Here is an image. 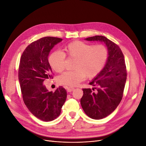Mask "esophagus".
I'll list each match as a JSON object with an SVG mask.
<instances>
[{
  "label": "esophagus",
  "mask_w": 146,
  "mask_h": 146,
  "mask_svg": "<svg viewBox=\"0 0 146 146\" xmlns=\"http://www.w3.org/2000/svg\"><path fill=\"white\" fill-rule=\"evenodd\" d=\"M74 90V88H73V87H68L67 88V91L69 92H72Z\"/></svg>",
  "instance_id": "34e87169"
}]
</instances>
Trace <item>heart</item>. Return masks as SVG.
<instances>
[{
	"instance_id": "heart-1",
	"label": "heart",
	"mask_w": 146,
	"mask_h": 146,
	"mask_svg": "<svg viewBox=\"0 0 146 146\" xmlns=\"http://www.w3.org/2000/svg\"><path fill=\"white\" fill-rule=\"evenodd\" d=\"M70 58H76L73 71H66L58 78L60 84L66 86H75L83 81L86 76L96 77L102 70L108 58V50L104 45L92 46L80 41H73L64 47ZM48 63L56 72L64 68L65 54L60 50L53 52L48 57Z\"/></svg>"
}]
</instances>
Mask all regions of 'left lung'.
<instances>
[{
    "instance_id": "1",
    "label": "left lung",
    "mask_w": 146,
    "mask_h": 146,
    "mask_svg": "<svg viewBox=\"0 0 146 146\" xmlns=\"http://www.w3.org/2000/svg\"><path fill=\"white\" fill-rule=\"evenodd\" d=\"M85 39L104 42L108 49V56L104 69L90 83L98 86L96 92H92L90 88L83 89L80 100L82 107L88 116L101 119L113 112L122 100L127 79L124 56L117 44L104 36Z\"/></svg>"
}]
</instances>
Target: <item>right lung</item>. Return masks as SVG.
I'll return each instance as SVG.
<instances>
[{"instance_id":"add662e5","label":"right lung","mask_w":146,"mask_h":146,"mask_svg":"<svg viewBox=\"0 0 146 146\" xmlns=\"http://www.w3.org/2000/svg\"><path fill=\"white\" fill-rule=\"evenodd\" d=\"M62 40L47 36L35 41L26 47L20 60L18 78L24 104L35 116L46 122L59 116L67 98L62 86L53 92L43 85L46 79L53 78L49 53Z\"/></svg>"}]
</instances>
